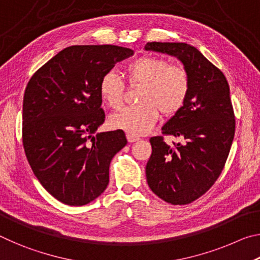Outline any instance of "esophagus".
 I'll return each mask as SVG.
<instances>
[{"label": "esophagus", "instance_id": "obj_1", "mask_svg": "<svg viewBox=\"0 0 260 260\" xmlns=\"http://www.w3.org/2000/svg\"><path fill=\"white\" fill-rule=\"evenodd\" d=\"M127 141H128L129 143H133V142H136V141H139V138H138V136L127 134Z\"/></svg>", "mask_w": 260, "mask_h": 260}]
</instances>
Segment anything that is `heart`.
<instances>
[{
  "instance_id": "b5f03b06",
  "label": "heart",
  "mask_w": 260,
  "mask_h": 260,
  "mask_svg": "<svg viewBox=\"0 0 260 260\" xmlns=\"http://www.w3.org/2000/svg\"><path fill=\"white\" fill-rule=\"evenodd\" d=\"M124 72L131 88L141 87L140 105L110 118L112 128L134 136L147 134L155 126L159 112L166 117L174 116L187 102L191 79L183 65L172 64L164 57L142 56L127 64ZM100 94L108 107L119 110L126 96V85L119 74L105 73L100 82Z\"/></svg>"
}]
</instances>
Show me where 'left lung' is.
<instances>
[{
    "label": "left lung",
    "mask_w": 260,
    "mask_h": 260,
    "mask_svg": "<svg viewBox=\"0 0 260 260\" xmlns=\"http://www.w3.org/2000/svg\"><path fill=\"white\" fill-rule=\"evenodd\" d=\"M146 50L177 56L191 79L184 107L150 139L147 181L162 201L184 205L200 199L225 167L235 134V114L230 85L221 72L195 47L182 42H148ZM181 137L166 145L164 136Z\"/></svg>",
    "instance_id": "left-lung-1"
}]
</instances>
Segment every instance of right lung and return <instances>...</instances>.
Instances as JSON below:
<instances>
[{"label":"right lung","mask_w":260,"mask_h":260,"mask_svg":"<svg viewBox=\"0 0 260 260\" xmlns=\"http://www.w3.org/2000/svg\"><path fill=\"white\" fill-rule=\"evenodd\" d=\"M133 50L112 45L65 48L35 72L23 100V146L35 177L61 203H90L109 184L126 146L121 129L93 134L105 113L101 79Z\"/></svg>","instance_id":"1"}]
</instances>
